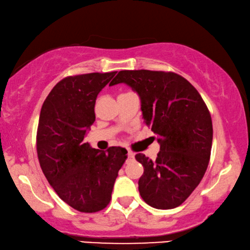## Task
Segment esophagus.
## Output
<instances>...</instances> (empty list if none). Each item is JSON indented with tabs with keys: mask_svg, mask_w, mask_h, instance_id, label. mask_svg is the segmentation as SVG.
Returning a JSON list of instances; mask_svg holds the SVG:
<instances>
[{
	"mask_svg": "<svg viewBox=\"0 0 250 250\" xmlns=\"http://www.w3.org/2000/svg\"><path fill=\"white\" fill-rule=\"evenodd\" d=\"M134 159V153L132 151H128V161H131Z\"/></svg>",
	"mask_w": 250,
	"mask_h": 250,
	"instance_id": "34e87169",
	"label": "esophagus"
}]
</instances>
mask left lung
I'll return each mask as SVG.
<instances>
[{
	"label": "left lung",
	"mask_w": 250,
	"mask_h": 250,
	"mask_svg": "<svg viewBox=\"0 0 250 250\" xmlns=\"http://www.w3.org/2000/svg\"><path fill=\"white\" fill-rule=\"evenodd\" d=\"M118 83L138 93L146 125L160 145L154 161L136 154L144 166L140 196L153 208H176L199 185L210 159L212 122L207 105L191 83L173 72L125 70L110 85Z\"/></svg>",
	"instance_id": "1"
}]
</instances>
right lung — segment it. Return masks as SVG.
I'll list each match as a JSON object with an SVG mask.
<instances>
[{"instance_id":"right-lung-1","label":"right lung","mask_w":250,"mask_h":250,"mask_svg":"<svg viewBox=\"0 0 250 250\" xmlns=\"http://www.w3.org/2000/svg\"><path fill=\"white\" fill-rule=\"evenodd\" d=\"M116 73L64 78L51 90L40 113L37 150L42 171L58 196L81 212L108 206L128 153L121 146L101 151L83 141L96 121L98 94Z\"/></svg>"}]
</instances>
